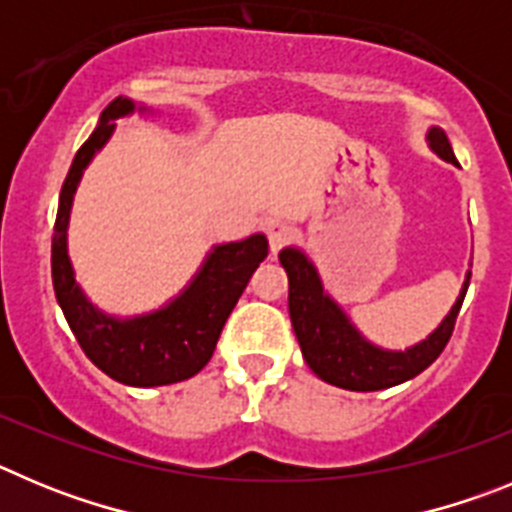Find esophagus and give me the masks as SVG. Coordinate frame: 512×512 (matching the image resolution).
I'll return each mask as SVG.
<instances>
[{
  "label": "esophagus",
  "mask_w": 512,
  "mask_h": 512,
  "mask_svg": "<svg viewBox=\"0 0 512 512\" xmlns=\"http://www.w3.org/2000/svg\"><path fill=\"white\" fill-rule=\"evenodd\" d=\"M266 238H269L271 253H277V251H282V248L287 246L292 238H295V228L287 223H279L277 220V223L266 225Z\"/></svg>",
  "instance_id": "obj_1"
}]
</instances>
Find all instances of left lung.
Wrapping results in <instances>:
<instances>
[{
    "mask_svg": "<svg viewBox=\"0 0 512 512\" xmlns=\"http://www.w3.org/2000/svg\"><path fill=\"white\" fill-rule=\"evenodd\" d=\"M428 140L438 156L456 164V156L443 130L431 128ZM279 261L287 271L289 318H292V328H295L307 366L323 382L351 392L387 390V387L408 382V379L418 377L423 369H428L449 343L456 315H459L469 287L467 274V282H464L456 305L423 343L408 348V351H382L364 341L359 330L348 323L341 307L325 295L318 271L305 259V253H300L297 248H284L279 253Z\"/></svg>",
    "mask_w": 512,
    "mask_h": 512,
    "instance_id": "8db88e82",
    "label": "left lung"
}]
</instances>
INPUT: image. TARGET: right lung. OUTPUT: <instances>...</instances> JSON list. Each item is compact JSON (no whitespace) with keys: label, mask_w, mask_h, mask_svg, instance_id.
<instances>
[{"label":"right lung","mask_w":512,"mask_h":512,"mask_svg":"<svg viewBox=\"0 0 512 512\" xmlns=\"http://www.w3.org/2000/svg\"><path fill=\"white\" fill-rule=\"evenodd\" d=\"M133 110L135 104L130 99H112L99 117L97 130L76 151L74 164L61 187V202L53 225L51 274L58 305L87 359L115 382L130 387H158L194 377L212 359L225 320L243 295L253 271L266 259L269 243L264 235L256 233L246 241L217 246L182 297L143 318H107L92 302H87L76 287L66 253L71 200L81 171L87 169L94 153L107 143L117 117L130 115Z\"/></svg>","instance_id":"right-lung-1"}]
</instances>
